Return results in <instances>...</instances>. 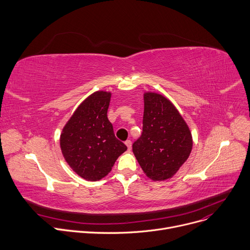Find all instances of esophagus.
Wrapping results in <instances>:
<instances>
[{"label": "esophagus", "instance_id": "34e87169", "mask_svg": "<svg viewBox=\"0 0 250 250\" xmlns=\"http://www.w3.org/2000/svg\"><path fill=\"white\" fill-rule=\"evenodd\" d=\"M125 144L126 145V146H127V148H128V149H130V148H131V141H130V140L125 141Z\"/></svg>", "mask_w": 250, "mask_h": 250}]
</instances>
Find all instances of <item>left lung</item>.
<instances>
[{
	"instance_id": "1",
	"label": "left lung",
	"mask_w": 250,
	"mask_h": 250,
	"mask_svg": "<svg viewBox=\"0 0 250 250\" xmlns=\"http://www.w3.org/2000/svg\"><path fill=\"white\" fill-rule=\"evenodd\" d=\"M142 136L132 144L144 173L152 180L173 177L192 151V135L174 104L161 94L144 95Z\"/></svg>"
}]
</instances>
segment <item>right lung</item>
<instances>
[{
  "instance_id": "right-lung-1",
  "label": "right lung",
  "mask_w": 250,
  "mask_h": 250,
  "mask_svg": "<svg viewBox=\"0 0 250 250\" xmlns=\"http://www.w3.org/2000/svg\"><path fill=\"white\" fill-rule=\"evenodd\" d=\"M110 92L96 91L75 110L60 137L62 154L72 170L88 181L105 177L126 146L115 138L107 119Z\"/></svg>"
}]
</instances>
